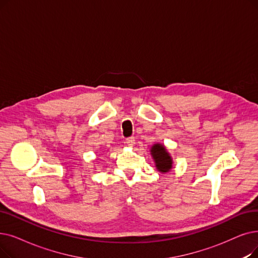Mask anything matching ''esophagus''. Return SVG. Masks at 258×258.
Segmentation results:
<instances>
[{
  "mask_svg": "<svg viewBox=\"0 0 258 258\" xmlns=\"http://www.w3.org/2000/svg\"><path fill=\"white\" fill-rule=\"evenodd\" d=\"M135 141H136V140H135V138H134V137H131V138H127L125 142H126V144L128 145L130 148H133L134 145H135V143H136Z\"/></svg>",
  "mask_w": 258,
  "mask_h": 258,
  "instance_id": "1",
  "label": "esophagus"
}]
</instances>
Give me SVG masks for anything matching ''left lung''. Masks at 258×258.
I'll return each instance as SVG.
<instances>
[{"instance_id": "1", "label": "left lung", "mask_w": 258, "mask_h": 258, "mask_svg": "<svg viewBox=\"0 0 258 258\" xmlns=\"http://www.w3.org/2000/svg\"><path fill=\"white\" fill-rule=\"evenodd\" d=\"M157 171L162 174L169 173L173 169V158L162 143H155L150 150Z\"/></svg>"}]
</instances>
